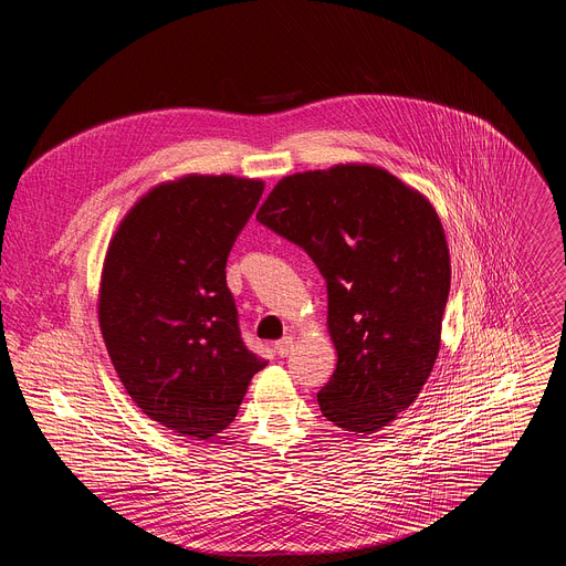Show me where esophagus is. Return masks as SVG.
<instances>
[{"mask_svg":"<svg viewBox=\"0 0 566 566\" xmlns=\"http://www.w3.org/2000/svg\"><path fill=\"white\" fill-rule=\"evenodd\" d=\"M293 336H284L280 343H275V352H277V356H289L291 354V349H293Z\"/></svg>","mask_w":566,"mask_h":566,"instance_id":"34e87169","label":"esophagus"}]
</instances>
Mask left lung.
Segmentation results:
<instances>
[{
  "instance_id": "1",
  "label": "left lung",
  "mask_w": 566,
  "mask_h": 566,
  "mask_svg": "<svg viewBox=\"0 0 566 566\" xmlns=\"http://www.w3.org/2000/svg\"><path fill=\"white\" fill-rule=\"evenodd\" d=\"M258 221L293 241L327 282L338 352L322 417L371 434L408 410L441 343L450 255L430 201L374 166L284 177Z\"/></svg>"
}]
</instances>
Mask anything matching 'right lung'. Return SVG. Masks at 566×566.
Instances as JSON below:
<instances>
[{"instance_id":"add662e5","label":"right lung","mask_w":566,"mask_h":566,"mask_svg":"<svg viewBox=\"0 0 566 566\" xmlns=\"http://www.w3.org/2000/svg\"><path fill=\"white\" fill-rule=\"evenodd\" d=\"M262 181L184 177L149 190L120 221L103 269L98 319L136 406L181 437L208 439L237 417L266 367L239 332L226 262Z\"/></svg>"}]
</instances>
